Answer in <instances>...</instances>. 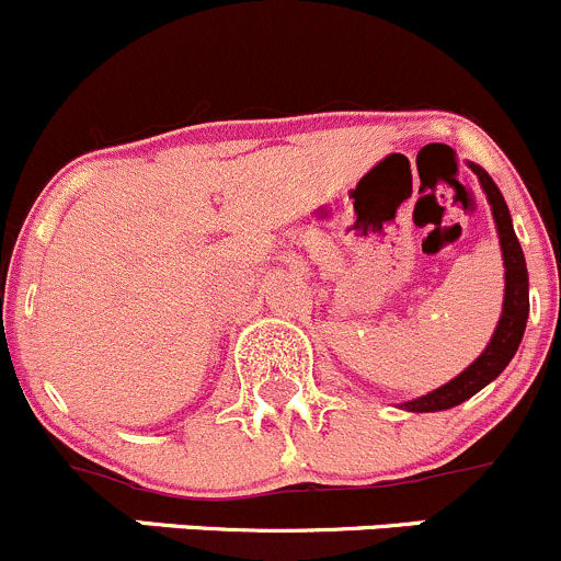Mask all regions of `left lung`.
<instances>
[{
  "mask_svg": "<svg viewBox=\"0 0 561 561\" xmlns=\"http://www.w3.org/2000/svg\"><path fill=\"white\" fill-rule=\"evenodd\" d=\"M471 172L480 178L482 188L488 194V203H491L493 221H496L499 230V243H502V257H504V307L502 318H499L496 331H493L491 342H488L485 351L480 353L474 364L463 369L458 378H453L449 383L438 386L431 394H422L411 402H402L405 411L416 413H431V411H447V408L460 405L469 397H474L482 386H488L491 380H496L502 375V369L513 362L515 351H518L520 340H524L526 331V318H529V271H526L524 249H520L518 236L513 230V219H510L507 203H504L502 192L493 183V178L488 175L482 167L469 164Z\"/></svg>",
  "mask_w": 561,
  "mask_h": 561,
  "instance_id": "1",
  "label": "left lung"
}]
</instances>
